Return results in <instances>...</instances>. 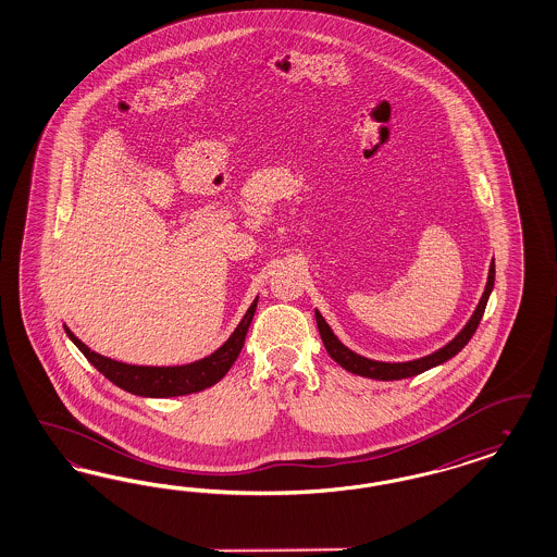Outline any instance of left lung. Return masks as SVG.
<instances>
[{"mask_svg": "<svg viewBox=\"0 0 557 557\" xmlns=\"http://www.w3.org/2000/svg\"><path fill=\"white\" fill-rule=\"evenodd\" d=\"M494 280H496V265H494V259H492L490 273H487V284H485V289L481 294L480 305L475 308V312L471 314V319L467 321V325L460 329L459 335L453 342H448L446 346L436 349L434 354L423 356V358H418V360H411V362H379V360L364 358V356L351 351L349 347L344 346L337 339V335L331 331V326L326 325V321L319 310H314V317H317L319 333H321V339L325 344L329 356L342 368H346L347 372L358 374V376H366V379H374V381H401V379L422 374V372L434 368V366L444 364L446 360L457 356L460 349L469 344V339L473 337V333L480 326L481 317H483L485 307H487V300H490V294L494 289Z\"/></svg>", "mask_w": 557, "mask_h": 557, "instance_id": "left-lung-1", "label": "left lung"}]
</instances>
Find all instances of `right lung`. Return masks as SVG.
Instances as JSON below:
<instances>
[{
    "label": "right lung",
    "instance_id": "1",
    "mask_svg": "<svg viewBox=\"0 0 557 557\" xmlns=\"http://www.w3.org/2000/svg\"><path fill=\"white\" fill-rule=\"evenodd\" d=\"M257 300H252L247 314L234 329L228 342L218 347L208 358H201L197 362L183 366H135L123 364L111 358H104L97 351H92L86 344H82L76 335L65 326L67 337L76 344L77 349L88 358V362L97 368L100 374H104L111 383L119 388L134 393L139 397H178V395H191L208 388L211 384L224 379V374L236 362L240 349L245 346V337L249 331L250 321L257 310Z\"/></svg>",
    "mask_w": 557,
    "mask_h": 557
}]
</instances>
